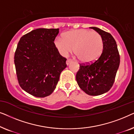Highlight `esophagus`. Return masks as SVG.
Instances as JSON below:
<instances>
[{"label":"esophagus","instance_id":"obj_1","mask_svg":"<svg viewBox=\"0 0 134 134\" xmlns=\"http://www.w3.org/2000/svg\"><path fill=\"white\" fill-rule=\"evenodd\" d=\"M71 62H72V60H70V59H68V60H66V65H69V64H70V63H71Z\"/></svg>","mask_w":134,"mask_h":134}]
</instances>
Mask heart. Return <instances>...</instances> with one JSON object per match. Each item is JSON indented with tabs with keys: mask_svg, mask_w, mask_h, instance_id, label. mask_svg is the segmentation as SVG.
<instances>
[{
	"mask_svg": "<svg viewBox=\"0 0 134 134\" xmlns=\"http://www.w3.org/2000/svg\"><path fill=\"white\" fill-rule=\"evenodd\" d=\"M54 44L58 52L67 57L73 51L80 61L91 63L100 57L103 51V41L98 32L87 29L71 30L57 36Z\"/></svg>",
	"mask_w": 134,
	"mask_h": 134,
	"instance_id": "obj_1",
	"label": "heart"
}]
</instances>
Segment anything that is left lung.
<instances>
[{"label":"left lung","instance_id":"left-lung-1","mask_svg":"<svg viewBox=\"0 0 134 134\" xmlns=\"http://www.w3.org/2000/svg\"><path fill=\"white\" fill-rule=\"evenodd\" d=\"M96 31L103 41V51L100 57L90 65H80L76 80L79 87L87 94L98 96L107 93L114 83L120 63L116 41L111 35L98 27Z\"/></svg>","mask_w":134,"mask_h":134}]
</instances>
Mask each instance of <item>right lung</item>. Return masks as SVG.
Returning <instances> with one entry per match:
<instances>
[{"instance_id":"obj_1","label":"right lung","mask_w":134,"mask_h":134,"mask_svg":"<svg viewBox=\"0 0 134 134\" xmlns=\"http://www.w3.org/2000/svg\"><path fill=\"white\" fill-rule=\"evenodd\" d=\"M58 33L59 29H37L22 36L18 44L14 62L18 82L32 96L52 94L67 66L54 43Z\"/></svg>"}]
</instances>
